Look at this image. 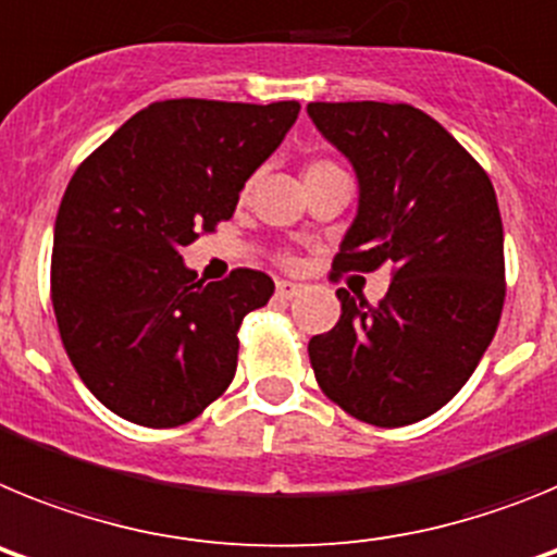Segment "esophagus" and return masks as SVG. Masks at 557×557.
Returning a JSON list of instances; mask_svg holds the SVG:
<instances>
[{"label": "esophagus", "mask_w": 557, "mask_h": 557, "mask_svg": "<svg viewBox=\"0 0 557 557\" xmlns=\"http://www.w3.org/2000/svg\"><path fill=\"white\" fill-rule=\"evenodd\" d=\"M301 293V284H295V282H275V295L278 298H284V301H289V298H295V295Z\"/></svg>", "instance_id": "1"}]
</instances>
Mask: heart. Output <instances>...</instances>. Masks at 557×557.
<instances>
[{
    "mask_svg": "<svg viewBox=\"0 0 557 557\" xmlns=\"http://www.w3.org/2000/svg\"><path fill=\"white\" fill-rule=\"evenodd\" d=\"M326 166H334L332 161H326V159H314V161H309L307 166H304V175H309V172H314V170H326Z\"/></svg>",
    "mask_w": 557,
    "mask_h": 557,
    "instance_id": "obj_1",
    "label": "heart"
}]
</instances>
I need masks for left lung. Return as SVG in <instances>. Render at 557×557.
I'll return each instance as SVG.
<instances>
[{
	"mask_svg": "<svg viewBox=\"0 0 557 557\" xmlns=\"http://www.w3.org/2000/svg\"><path fill=\"white\" fill-rule=\"evenodd\" d=\"M359 178L339 273L393 270L379 304L337 289V326L309 339L321 391L373 426H407L457 396L505 307V234L488 172L407 102H309Z\"/></svg>",
	"mask_w": 557,
	"mask_h": 557,
	"instance_id": "8db88e82",
	"label": "left lung"
}]
</instances>
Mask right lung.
Returning a JSON list of instances; mask_svg holds the SVG:
<instances>
[{
  "label": "right lung",
  "instance_id": "obj_1",
  "mask_svg": "<svg viewBox=\"0 0 557 557\" xmlns=\"http://www.w3.org/2000/svg\"><path fill=\"white\" fill-rule=\"evenodd\" d=\"M295 100H161L75 170L55 218L49 295L83 385L133 424H189L228 391L239 326L273 295L262 270L203 284L181 248L231 220L298 120Z\"/></svg>",
  "mask_w": 557,
  "mask_h": 557
}]
</instances>
